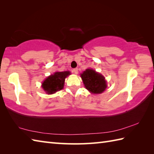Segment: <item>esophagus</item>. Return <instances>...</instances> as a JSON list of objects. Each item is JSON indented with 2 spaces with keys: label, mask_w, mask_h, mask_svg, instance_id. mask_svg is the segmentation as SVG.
Here are the masks:
<instances>
[{
  "label": "esophagus",
  "mask_w": 154,
  "mask_h": 154,
  "mask_svg": "<svg viewBox=\"0 0 154 154\" xmlns=\"http://www.w3.org/2000/svg\"><path fill=\"white\" fill-rule=\"evenodd\" d=\"M73 73L75 74H77L78 73V69L77 68H75L73 69Z\"/></svg>",
  "instance_id": "34e87169"
}]
</instances>
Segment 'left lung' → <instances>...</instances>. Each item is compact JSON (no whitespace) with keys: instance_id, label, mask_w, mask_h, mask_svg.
I'll list each match as a JSON object with an SVG mask.
<instances>
[{"instance_id":"left-lung-1","label":"left lung","mask_w":154,"mask_h":154,"mask_svg":"<svg viewBox=\"0 0 154 154\" xmlns=\"http://www.w3.org/2000/svg\"><path fill=\"white\" fill-rule=\"evenodd\" d=\"M86 89L93 94H100L106 89L107 85L103 75L92 69H87L81 74Z\"/></svg>"}]
</instances>
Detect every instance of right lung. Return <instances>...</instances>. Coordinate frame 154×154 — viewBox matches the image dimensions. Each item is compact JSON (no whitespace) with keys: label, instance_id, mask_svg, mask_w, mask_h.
<instances>
[{"label":"right lung","instance_id":"1","mask_svg":"<svg viewBox=\"0 0 154 154\" xmlns=\"http://www.w3.org/2000/svg\"><path fill=\"white\" fill-rule=\"evenodd\" d=\"M69 75H71V72L69 71L55 72L44 81L42 87L47 94H54L63 89L65 78Z\"/></svg>","mask_w":154,"mask_h":154}]
</instances>
